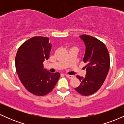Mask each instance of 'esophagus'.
I'll return each instance as SVG.
<instances>
[{"mask_svg": "<svg viewBox=\"0 0 124 124\" xmlns=\"http://www.w3.org/2000/svg\"><path fill=\"white\" fill-rule=\"evenodd\" d=\"M66 76L69 79H72L74 78L73 75H66Z\"/></svg>", "mask_w": 124, "mask_h": 124, "instance_id": "1", "label": "esophagus"}]
</instances>
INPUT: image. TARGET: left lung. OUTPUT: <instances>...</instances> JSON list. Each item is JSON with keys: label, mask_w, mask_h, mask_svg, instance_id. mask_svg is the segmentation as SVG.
<instances>
[{"label": "left lung", "mask_w": 124, "mask_h": 124, "mask_svg": "<svg viewBox=\"0 0 124 124\" xmlns=\"http://www.w3.org/2000/svg\"><path fill=\"white\" fill-rule=\"evenodd\" d=\"M79 37L86 46L83 61L86 63V75L85 78L76 76L81 83L75 89L83 96H89L96 93L106 80L109 69V55L101 41L90 35Z\"/></svg>", "instance_id": "left-lung-1"}]
</instances>
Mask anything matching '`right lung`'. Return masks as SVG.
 Listing matches in <instances>:
<instances>
[{
  "instance_id": "obj_1",
  "label": "right lung",
  "mask_w": 124,
  "mask_h": 124,
  "mask_svg": "<svg viewBox=\"0 0 124 124\" xmlns=\"http://www.w3.org/2000/svg\"><path fill=\"white\" fill-rule=\"evenodd\" d=\"M49 38L34 37L18 48L15 65L18 78L28 92L38 96L48 94L54 89L60 73L44 69L43 62L49 58L51 44Z\"/></svg>"
}]
</instances>
